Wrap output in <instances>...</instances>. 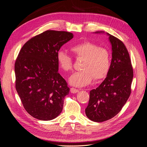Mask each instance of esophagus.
<instances>
[{
    "label": "esophagus",
    "instance_id": "obj_1",
    "mask_svg": "<svg viewBox=\"0 0 147 147\" xmlns=\"http://www.w3.org/2000/svg\"><path fill=\"white\" fill-rule=\"evenodd\" d=\"M70 91H71V92L72 94H76V93H77V92H79V90L72 88L70 89Z\"/></svg>",
    "mask_w": 147,
    "mask_h": 147
}]
</instances>
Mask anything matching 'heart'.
<instances>
[{"label": "heart", "instance_id": "1", "mask_svg": "<svg viewBox=\"0 0 147 147\" xmlns=\"http://www.w3.org/2000/svg\"><path fill=\"white\" fill-rule=\"evenodd\" d=\"M71 51L78 59H82V71L74 73L69 79V83L76 87H84L92 80L98 81L104 79L109 73L110 66V54L106 48L90 42H84L72 46ZM59 67L65 71L72 68V58L63 50L57 53Z\"/></svg>", "mask_w": 147, "mask_h": 147}]
</instances>
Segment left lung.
Segmentation results:
<instances>
[{
	"instance_id": "obj_1",
	"label": "left lung",
	"mask_w": 147,
	"mask_h": 147,
	"mask_svg": "<svg viewBox=\"0 0 147 147\" xmlns=\"http://www.w3.org/2000/svg\"><path fill=\"white\" fill-rule=\"evenodd\" d=\"M105 34L103 31L94 32ZM109 36L111 45L112 59L110 71L105 80L95 89L90 91V98L85 109L90 120L102 122L114 117L121 110L130 95L134 71L128 51L117 38Z\"/></svg>"
}]
</instances>
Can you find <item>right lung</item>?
<instances>
[{"label": "right lung", "mask_w": 147, "mask_h": 147, "mask_svg": "<svg viewBox=\"0 0 147 147\" xmlns=\"http://www.w3.org/2000/svg\"><path fill=\"white\" fill-rule=\"evenodd\" d=\"M71 33L47 30L27 42L15 61V87L24 109L44 121L58 117L69 88L58 73L57 53Z\"/></svg>", "instance_id": "right-lung-1"}]
</instances>
